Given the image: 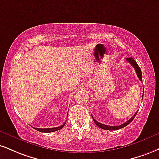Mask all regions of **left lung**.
<instances>
[{
	"label": "left lung",
	"mask_w": 159,
	"mask_h": 159,
	"mask_svg": "<svg viewBox=\"0 0 159 159\" xmlns=\"http://www.w3.org/2000/svg\"><path fill=\"white\" fill-rule=\"evenodd\" d=\"M127 61L129 63V64L132 65V66H133V67H134L135 72H136V74H137L138 77H139V80H140L141 81H142V73H141V68L139 67V65L137 64L136 61H135L133 58H127ZM143 92H144V91H143ZM143 97H144V93H143L142 98H143ZM137 112H138V111L134 114V116H133L131 118H129V119L127 121H126L125 123H124L123 124H121V125H119V126H109V125H106V124H101V123H99V122L97 121L96 120L94 119V118H93V116H92V117H93V121H94L95 124H96V125L98 126V127L101 128V129H107V130H117V129H121V128L126 127V126H127L128 124L130 123V122L133 121V119H134V118L135 117V116H136Z\"/></svg>",
	"instance_id": "obj_1"
}]
</instances>
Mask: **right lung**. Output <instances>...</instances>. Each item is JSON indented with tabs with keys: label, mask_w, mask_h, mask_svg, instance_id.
I'll return each instance as SVG.
<instances>
[{
	"label": "right lung",
	"mask_w": 159,
	"mask_h": 159,
	"mask_svg": "<svg viewBox=\"0 0 159 159\" xmlns=\"http://www.w3.org/2000/svg\"><path fill=\"white\" fill-rule=\"evenodd\" d=\"M68 116V114H67ZM66 122H64V124H63L62 125L60 126V127H57L54 128H35L36 130L41 132V133H52V132H55L57 130H60L61 129H62L63 127H64Z\"/></svg>",
	"instance_id": "add662e5"
}]
</instances>
